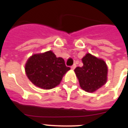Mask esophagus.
Returning a JSON list of instances; mask_svg holds the SVG:
<instances>
[{
    "instance_id": "esophagus-1",
    "label": "esophagus",
    "mask_w": 128,
    "mask_h": 128,
    "mask_svg": "<svg viewBox=\"0 0 128 128\" xmlns=\"http://www.w3.org/2000/svg\"><path fill=\"white\" fill-rule=\"evenodd\" d=\"M76 65L75 64H73V65H72V66H71V69H72V70H74V69H75V68H76Z\"/></svg>"
}]
</instances>
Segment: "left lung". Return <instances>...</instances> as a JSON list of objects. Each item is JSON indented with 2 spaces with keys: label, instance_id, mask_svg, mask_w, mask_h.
<instances>
[{
  "label": "left lung",
  "instance_id": "1",
  "mask_svg": "<svg viewBox=\"0 0 128 128\" xmlns=\"http://www.w3.org/2000/svg\"><path fill=\"white\" fill-rule=\"evenodd\" d=\"M83 66L74 70L80 86L87 92H94L107 82L108 66L105 61L87 53L82 59Z\"/></svg>",
  "mask_w": 128,
  "mask_h": 128
}]
</instances>
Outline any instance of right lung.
I'll use <instances>...</instances> for the list:
<instances>
[{
    "mask_svg": "<svg viewBox=\"0 0 128 128\" xmlns=\"http://www.w3.org/2000/svg\"><path fill=\"white\" fill-rule=\"evenodd\" d=\"M70 70L64 59L57 58L51 50L33 54L25 64V72L30 81L44 90L52 89L59 85L64 74Z\"/></svg>",
    "mask_w": 128,
    "mask_h": 128,
    "instance_id": "obj_1",
    "label": "right lung"
}]
</instances>
